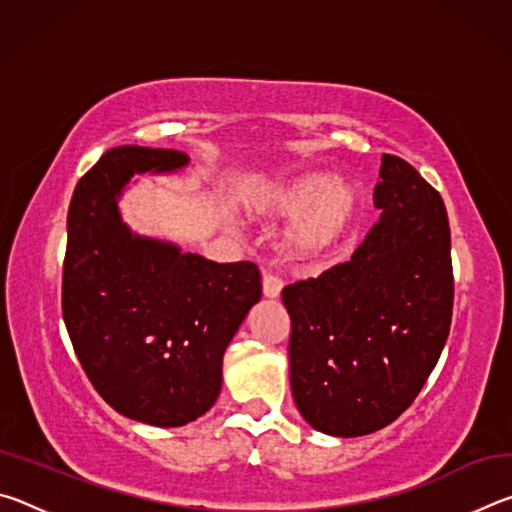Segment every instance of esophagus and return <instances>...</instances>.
Masks as SVG:
<instances>
[{"instance_id": "esophagus-1", "label": "esophagus", "mask_w": 512, "mask_h": 512, "mask_svg": "<svg viewBox=\"0 0 512 512\" xmlns=\"http://www.w3.org/2000/svg\"><path fill=\"white\" fill-rule=\"evenodd\" d=\"M282 280L280 277H275L273 273H264V277H262V289H264V296L266 298H280V293H282Z\"/></svg>"}]
</instances>
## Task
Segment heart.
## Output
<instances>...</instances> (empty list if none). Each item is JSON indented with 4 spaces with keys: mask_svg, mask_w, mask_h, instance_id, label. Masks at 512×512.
Returning <instances> with one entry per match:
<instances>
[{
    "mask_svg": "<svg viewBox=\"0 0 512 512\" xmlns=\"http://www.w3.org/2000/svg\"><path fill=\"white\" fill-rule=\"evenodd\" d=\"M246 205L262 219L293 216L284 230V250L309 262L339 250L357 230L361 189L348 178L300 176L264 185Z\"/></svg>",
    "mask_w": 512,
    "mask_h": 512,
    "instance_id": "heart-1",
    "label": "heart"
}]
</instances>
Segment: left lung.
Returning a JSON list of instances; mask_svg holds the SVG:
<instances>
[{"label":"left lung","mask_w":512,"mask_h":512,"mask_svg":"<svg viewBox=\"0 0 512 512\" xmlns=\"http://www.w3.org/2000/svg\"><path fill=\"white\" fill-rule=\"evenodd\" d=\"M381 210L350 262L289 284L291 393L311 427L366 436L400 418L436 368L452 325L454 273L440 194L384 155Z\"/></svg>","instance_id":"left-lung-1"}]
</instances>
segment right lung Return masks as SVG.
<instances>
[{
	"label": "right lung",
	"mask_w": 512,
	"mask_h": 512,
	"mask_svg": "<svg viewBox=\"0 0 512 512\" xmlns=\"http://www.w3.org/2000/svg\"><path fill=\"white\" fill-rule=\"evenodd\" d=\"M173 149L117 146L85 173L67 212L63 318L85 375L126 418L183 427L221 393L223 352L262 298L253 262L216 264L121 221L135 173L183 169Z\"/></svg>",
	"instance_id": "right-lung-1"
}]
</instances>
